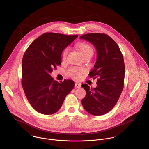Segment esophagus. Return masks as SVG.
Instances as JSON below:
<instances>
[{"label": "esophagus", "instance_id": "34e87169", "mask_svg": "<svg viewBox=\"0 0 149 149\" xmlns=\"http://www.w3.org/2000/svg\"><path fill=\"white\" fill-rule=\"evenodd\" d=\"M81 87V84H78V83H75V87L77 88H79Z\"/></svg>", "mask_w": 149, "mask_h": 149}]
</instances>
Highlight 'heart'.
I'll use <instances>...</instances> for the list:
<instances>
[{"instance_id":"heart-1","label":"heart","mask_w":149,"mask_h":149,"mask_svg":"<svg viewBox=\"0 0 149 149\" xmlns=\"http://www.w3.org/2000/svg\"><path fill=\"white\" fill-rule=\"evenodd\" d=\"M77 47H78L81 53V55L83 57L88 55H93V49L89 44L84 42L79 43L77 44ZM68 50H69V48L67 47L65 48L64 50H63L62 55V57L63 59H65L66 58L67 53L68 52ZM82 71H83L81 70H79L75 67H72L68 70V74L70 76H71L74 78L78 79L81 77Z\"/></svg>"}]
</instances>
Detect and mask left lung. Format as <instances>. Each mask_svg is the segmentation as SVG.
<instances>
[{"instance_id":"obj_1","label":"left lung","mask_w":149,"mask_h":149,"mask_svg":"<svg viewBox=\"0 0 149 149\" xmlns=\"http://www.w3.org/2000/svg\"><path fill=\"white\" fill-rule=\"evenodd\" d=\"M79 38L90 42L97 50V61L89 76L97 78V86L93 88L82 85L86 95L81 103L89 113L102 115L113 109L124 88V58L116 43L106 34L89 33Z\"/></svg>"}]
</instances>
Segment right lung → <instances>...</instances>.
I'll return each instance as SVG.
<instances>
[{"instance_id": "right-lung-1", "label": "right lung", "mask_w": 149, "mask_h": 149, "mask_svg": "<svg viewBox=\"0 0 149 149\" xmlns=\"http://www.w3.org/2000/svg\"><path fill=\"white\" fill-rule=\"evenodd\" d=\"M78 37L46 33L25 51L22 61V86L34 109L44 115L58 112L65 97L75 87L71 79L59 83L50 74L61 64L63 49Z\"/></svg>"}]
</instances>
